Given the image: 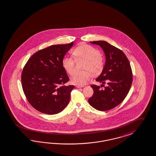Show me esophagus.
I'll list each match as a JSON object with an SVG mask.
<instances>
[{"instance_id":"obj_1","label":"esophagus","mask_w":156,"mask_h":156,"mask_svg":"<svg viewBox=\"0 0 156 156\" xmlns=\"http://www.w3.org/2000/svg\"><path fill=\"white\" fill-rule=\"evenodd\" d=\"M83 86H80V85H77L76 86V87L77 88H82V87H83Z\"/></svg>"}]
</instances>
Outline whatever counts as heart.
<instances>
[{
  "label": "heart",
  "instance_id": "1",
  "mask_svg": "<svg viewBox=\"0 0 156 156\" xmlns=\"http://www.w3.org/2000/svg\"><path fill=\"white\" fill-rule=\"evenodd\" d=\"M72 54L76 60H84L86 62L83 70L87 71L76 72L70 77L72 84L84 85L93 75H98L104 69V59L100 54L98 49L95 47L83 44L76 47L73 50ZM62 65L66 72L72 75L75 69V60L70 57H65L62 61Z\"/></svg>",
  "mask_w": 156,
  "mask_h": 156
}]
</instances>
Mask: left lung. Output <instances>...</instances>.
<instances>
[{
  "label": "left lung",
  "mask_w": 156,
  "mask_h": 156,
  "mask_svg": "<svg viewBox=\"0 0 156 156\" xmlns=\"http://www.w3.org/2000/svg\"><path fill=\"white\" fill-rule=\"evenodd\" d=\"M103 49L106 62L101 74L96 79L105 86L92 84L94 94L88 99V103L95 109L106 111L112 109L121 104L127 97L132 82L133 73L129 62L125 54L118 48L105 41H90Z\"/></svg>",
  "instance_id": "1"
}]
</instances>
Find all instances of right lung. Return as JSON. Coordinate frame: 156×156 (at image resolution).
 Wrapping results in <instances>:
<instances>
[{"label":"right lung","instance_id":"1","mask_svg":"<svg viewBox=\"0 0 156 156\" xmlns=\"http://www.w3.org/2000/svg\"><path fill=\"white\" fill-rule=\"evenodd\" d=\"M73 45L72 41L41 50L23 67L21 84L24 94L29 104L43 113L57 114L69 104L75 86H64L69 79L62 61Z\"/></svg>","mask_w":156,"mask_h":156}]
</instances>
